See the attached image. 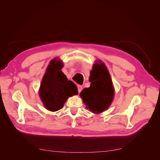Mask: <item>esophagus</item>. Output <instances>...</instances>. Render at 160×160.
<instances>
[{
	"label": "esophagus",
	"mask_w": 160,
	"mask_h": 160,
	"mask_svg": "<svg viewBox=\"0 0 160 160\" xmlns=\"http://www.w3.org/2000/svg\"><path fill=\"white\" fill-rule=\"evenodd\" d=\"M77 87H78V93H80L81 91L82 90V86H80V85H78Z\"/></svg>",
	"instance_id": "1"
}]
</instances>
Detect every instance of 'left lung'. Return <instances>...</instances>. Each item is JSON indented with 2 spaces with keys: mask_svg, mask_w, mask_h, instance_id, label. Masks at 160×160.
<instances>
[{
  "mask_svg": "<svg viewBox=\"0 0 160 160\" xmlns=\"http://www.w3.org/2000/svg\"><path fill=\"white\" fill-rule=\"evenodd\" d=\"M89 81L90 87L83 89L80 96L91 112L101 113L111 104L114 95L110 75L104 63L94 65Z\"/></svg>",
  "mask_w": 160,
  "mask_h": 160,
  "instance_id": "8db88e82",
  "label": "left lung"
}]
</instances>
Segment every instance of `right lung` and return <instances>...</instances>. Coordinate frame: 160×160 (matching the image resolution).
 <instances>
[{
  "mask_svg": "<svg viewBox=\"0 0 160 160\" xmlns=\"http://www.w3.org/2000/svg\"><path fill=\"white\" fill-rule=\"evenodd\" d=\"M52 60L41 82L39 96L48 110L56 112L62 108L68 97L77 95L78 88L68 80L61 71L63 63Z\"/></svg>",
  "mask_w": 160,
  "mask_h": 160,
  "instance_id": "1",
  "label": "right lung"
}]
</instances>
